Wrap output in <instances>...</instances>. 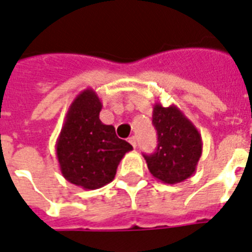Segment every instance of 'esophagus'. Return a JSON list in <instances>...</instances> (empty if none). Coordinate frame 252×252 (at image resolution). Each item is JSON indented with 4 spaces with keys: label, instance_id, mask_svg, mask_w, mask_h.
Segmentation results:
<instances>
[{
    "label": "esophagus",
    "instance_id": "1",
    "mask_svg": "<svg viewBox=\"0 0 252 252\" xmlns=\"http://www.w3.org/2000/svg\"><path fill=\"white\" fill-rule=\"evenodd\" d=\"M129 143L132 144L133 148L137 147V139H135V137H130V138H129Z\"/></svg>",
    "mask_w": 252,
    "mask_h": 252
}]
</instances>
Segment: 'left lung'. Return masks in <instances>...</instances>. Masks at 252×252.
Listing matches in <instances>:
<instances>
[{
	"label": "left lung",
	"mask_w": 252,
	"mask_h": 252,
	"mask_svg": "<svg viewBox=\"0 0 252 252\" xmlns=\"http://www.w3.org/2000/svg\"><path fill=\"white\" fill-rule=\"evenodd\" d=\"M152 123L157 130L156 152L143 155L152 176L161 183H181L191 176L202 156V135L176 105L153 106Z\"/></svg>",
	"instance_id": "left-lung-1"
}]
</instances>
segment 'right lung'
Wrapping results in <instances>:
<instances>
[{"instance_id": "add662e5", "label": "right lung", "mask_w": 252, "mask_h": 252, "mask_svg": "<svg viewBox=\"0 0 252 252\" xmlns=\"http://www.w3.org/2000/svg\"><path fill=\"white\" fill-rule=\"evenodd\" d=\"M102 104L93 89H86L69 105L56 143L63 178L86 190H95L114 180L117 168L133 147L118 138L115 128L99 115Z\"/></svg>"}]
</instances>
